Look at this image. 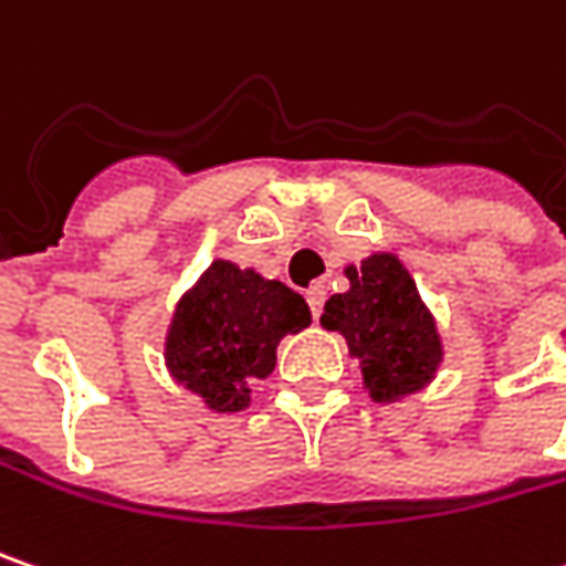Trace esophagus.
Wrapping results in <instances>:
<instances>
[{
  "instance_id": "1",
  "label": "esophagus",
  "mask_w": 566,
  "mask_h": 566,
  "mask_svg": "<svg viewBox=\"0 0 566 566\" xmlns=\"http://www.w3.org/2000/svg\"><path fill=\"white\" fill-rule=\"evenodd\" d=\"M325 298H327L325 286H312V290L305 293V302H308V308H312V315H315V318L322 315V308H325Z\"/></svg>"
}]
</instances>
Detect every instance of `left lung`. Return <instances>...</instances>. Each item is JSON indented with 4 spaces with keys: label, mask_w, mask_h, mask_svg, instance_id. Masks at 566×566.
Listing matches in <instances>:
<instances>
[{
    "label": "left lung",
    "mask_w": 566,
    "mask_h": 566,
    "mask_svg": "<svg viewBox=\"0 0 566 566\" xmlns=\"http://www.w3.org/2000/svg\"><path fill=\"white\" fill-rule=\"evenodd\" d=\"M344 273L350 290L327 298L322 325L344 334L373 401L420 391L437 376L442 340L408 268L395 254H373Z\"/></svg>",
    "instance_id": "left-lung-1"
}]
</instances>
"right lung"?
<instances>
[{"label": "right lung", "instance_id": "obj_1", "mask_svg": "<svg viewBox=\"0 0 566 566\" xmlns=\"http://www.w3.org/2000/svg\"><path fill=\"white\" fill-rule=\"evenodd\" d=\"M305 298L232 261H212L187 290L165 337V366L216 413L248 408L251 381L268 379L276 344L308 327Z\"/></svg>", "mask_w": 566, "mask_h": 566}]
</instances>
